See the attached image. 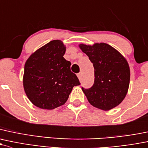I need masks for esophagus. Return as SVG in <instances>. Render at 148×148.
Segmentation results:
<instances>
[{"instance_id": "1", "label": "esophagus", "mask_w": 148, "mask_h": 148, "mask_svg": "<svg viewBox=\"0 0 148 148\" xmlns=\"http://www.w3.org/2000/svg\"><path fill=\"white\" fill-rule=\"evenodd\" d=\"M77 77H78V78L80 79L81 77H82V74H81V73H79V74H77Z\"/></svg>"}]
</instances>
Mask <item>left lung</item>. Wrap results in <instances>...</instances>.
<instances>
[{"instance_id":"1","label":"left lung","mask_w":148,"mask_h":148,"mask_svg":"<svg viewBox=\"0 0 148 148\" xmlns=\"http://www.w3.org/2000/svg\"><path fill=\"white\" fill-rule=\"evenodd\" d=\"M93 63L94 83L89 88L82 87L88 102L96 108L109 111L125 99L130 84V67L119 51L106 43L79 45Z\"/></svg>"}]
</instances>
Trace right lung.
<instances>
[{"label":"right lung","instance_id":"right-lung-1","mask_svg":"<svg viewBox=\"0 0 148 148\" xmlns=\"http://www.w3.org/2000/svg\"><path fill=\"white\" fill-rule=\"evenodd\" d=\"M66 47L61 40L50 41L35 51L25 64L23 86L35 106L52 110L64 105L73 87L80 85L63 57Z\"/></svg>","mask_w":148,"mask_h":148}]
</instances>
